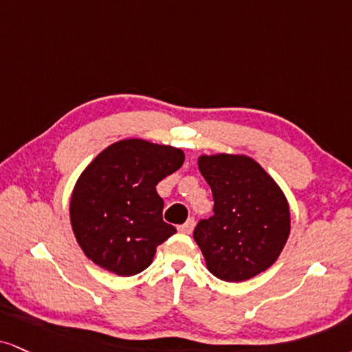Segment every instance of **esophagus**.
I'll return each instance as SVG.
<instances>
[{
    "instance_id": "1",
    "label": "esophagus",
    "mask_w": 352,
    "mask_h": 352,
    "mask_svg": "<svg viewBox=\"0 0 352 352\" xmlns=\"http://www.w3.org/2000/svg\"><path fill=\"white\" fill-rule=\"evenodd\" d=\"M192 230H194V219H189L188 222L177 227V232L184 233V235H189V233H192Z\"/></svg>"
}]
</instances>
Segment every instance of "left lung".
I'll use <instances>...</instances> for the list:
<instances>
[{
	"mask_svg": "<svg viewBox=\"0 0 352 352\" xmlns=\"http://www.w3.org/2000/svg\"><path fill=\"white\" fill-rule=\"evenodd\" d=\"M197 166L215 202L214 215L201 220L194 230L207 269L225 282L261 274L287 243V197L251 156L201 155Z\"/></svg>",
	"mask_w": 352,
	"mask_h": 352,
	"instance_id": "1",
	"label": "left lung"
}]
</instances>
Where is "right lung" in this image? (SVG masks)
Here are the masks:
<instances>
[{"instance_id":"right-lung-1","label":"right lung","mask_w":352,"mask_h":352,"mask_svg":"<svg viewBox=\"0 0 352 352\" xmlns=\"http://www.w3.org/2000/svg\"><path fill=\"white\" fill-rule=\"evenodd\" d=\"M183 163L181 148L143 138L104 148L78 177L70 201L72 228L86 258L122 277L148 267L156 246L176 233L163 222L155 186Z\"/></svg>"}]
</instances>
